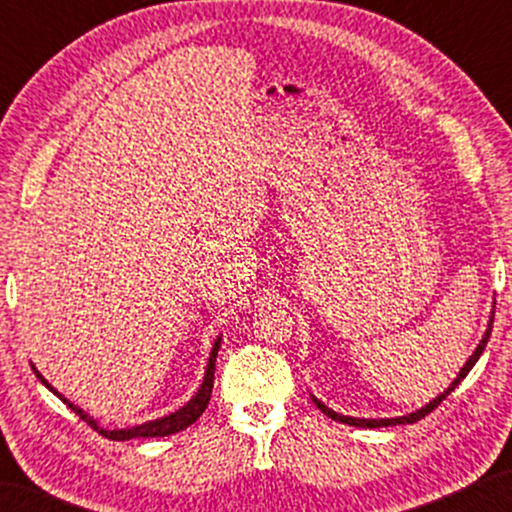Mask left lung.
Segmentation results:
<instances>
[{"label":"left lung","instance_id":"left-lung-1","mask_svg":"<svg viewBox=\"0 0 512 512\" xmlns=\"http://www.w3.org/2000/svg\"><path fill=\"white\" fill-rule=\"evenodd\" d=\"M492 324H494V312L489 314V324H487V331H485V335H482V340H480V345L475 347V352L468 356V361L464 363V368L459 370V375L454 377V382L450 384V387H447L443 394L440 396H436L433 398V401H429L424 405V408H419V410H415V412H410V415H403V417H384V419H363V417H349V415H340V412H335V410H331L328 408V405H324L319 401L317 396H312V401H314V405H317V408L324 412L326 417H331V419H335V422H342V424H349V426H361V429H380V426H396V424H415V422H419V419L422 417H426L429 415V412H433L438 408L440 403L445 401L447 396L452 394L454 389L459 387L461 384V380H464V377L471 373V368L475 366V361L480 359V354L485 352V347H487V340H489V335H492Z\"/></svg>","mask_w":512,"mask_h":512}]
</instances>
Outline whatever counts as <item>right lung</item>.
Returning <instances> with one entry per match:
<instances>
[{
  "label": "right lung",
  "mask_w": 512,
  "mask_h": 512,
  "mask_svg": "<svg viewBox=\"0 0 512 512\" xmlns=\"http://www.w3.org/2000/svg\"><path fill=\"white\" fill-rule=\"evenodd\" d=\"M219 347H221V335H219V338L214 340V345H212V352H209L207 368H205V377H202V384H200V389L195 391V396L191 398V401H188L186 405H181L179 410H174V412H170V415H165V417L151 419V422H144V424H137V426H128V429H114V431H109V429H102V426L97 424V419H95V417H90L86 410H81V408H79V405H74L72 401H67V398L62 396L58 389H53L51 384H48L46 377L41 375L37 368L32 366V370H34V375L39 377V382L44 384L46 389H51L53 394L58 396L62 403H67V408H72V410L76 412V415H79V417L83 419V422L93 426V429H95L97 433H102L104 438H109V440H132V438H163V436H172V433H179V431L188 429V426H191V424L195 422V419H198V417L202 415V412H205L207 403H209V398H212V389H214V366H216V354H219Z\"/></svg>",
  "instance_id": "right-lung-1"
}]
</instances>
